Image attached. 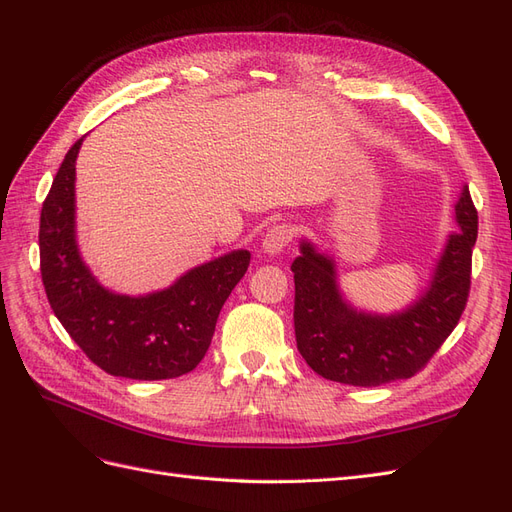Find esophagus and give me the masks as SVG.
Returning <instances> with one entry per match:
<instances>
[{
	"label": "esophagus",
	"instance_id": "obj_1",
	"mask_svg": "<svg viewBox=\"0 0 512 512\" xmlns=\"http://www.w3.org/2000/svg\"><path fill=\"white\" fill-rule=\"evenodd\" d=\"M294 237V228L292 226H286V224H280V226H273L267 230L265 239H262V252L269 254V256H277L282 254L288 243L292 241Z\"/></svg>",
	"mask_w": 512,
	"mask_h": 512
}]
</instances>
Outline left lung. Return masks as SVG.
<instances>
[{"instance_id":"obj_1","label":"left lung","mask_w":512,"mask_h":512,"mask_svg":"<svg viewBox=\"0 0 512 512\" xmlns=\"http://www.w3.org/2000/svg\"><path fill=\"white\" fill-rule=\"evenodd\" d=\"M459 230L448 235L429 286L406 309L371 314L356 309L337 284L335 260L301 239L294 273V335L305 363L318 376L380 386L412 378L453 333L470 294L478 213L463 185L455 203Z\"/></svg>"}]
</instances>
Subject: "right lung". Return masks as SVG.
<instances>
[{"mask_svg": "<svg viewBox=\"0 0 512 512\" xmlns=\"http://www.w3.org/2000/svg\"><path fill=\"white\" fill-rule=\"evenodd\" d=\"M83 138L61 162L40 213V271L57 320L111 376L168 380L192 371L205 352L228 294L250 267L235 250L183 273L158 292L130 297L104 288L76 243V156Z\"/></svg>", "mask_w": 512, "mask_h": 512, "instance_id": "add662e5", "label": "right lung"}]
</instances>
